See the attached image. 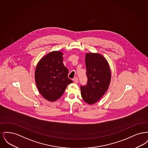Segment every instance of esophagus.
I'll return each mask as SVG.
<instances>
[{
    "label": "esophagus",
    "mask_w": 148,
    "mask_h": 148,
    "mask_svg": "<svg viewBox=\"0 0 148 148\" xmlns=\"http://www.w3.org/2000/svg\"><path fill=\"white\" fill-rule=\"evenodd\" d=\"M74 82L75 83H78V78H77V77H75L74 78Z\"/></svg>",
    "instance_id": "esophagus-1"
}]
</instances>
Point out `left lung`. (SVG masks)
Masks as SVG:
<instances>
[{"instance_id": "8db88e82", "label": "left lung", "mask_w": 148, "mask_h": 148, "mask_svg": "<svg viewBox=\"0 0 148 148\" xmlns=\"http://www.w3.org/2000/svg\"><path fill=\"white\" fill-rule=\"evenodd\" d=\"M87 84L81 85V95L85 102L93 104L107 91L111 80V71L106 58L98 53L85 54Z\"/></svg>"}]
</instances>
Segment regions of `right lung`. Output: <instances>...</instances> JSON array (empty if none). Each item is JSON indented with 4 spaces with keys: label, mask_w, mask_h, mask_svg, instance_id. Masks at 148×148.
Masks as SVG:
<instances>
[{
    "label": "right lung",
    "mask_w": 148,
    "mask_h": 148,
    "mask_svg": "<svg viewBox=\"0 0 148 148\" xmlns=\"http://www.w3.org/2000/svg\"><path fill=\"white\" fill-rule=\"evenodd\" d=\"M63 53L51 51L42 57L37 64L35 80L44 98L54 101L63 94L68 85L73 81L68 77L69 71L64 66Z\"/></svg>",
    "instance_id": "1"
}]
</instances>
